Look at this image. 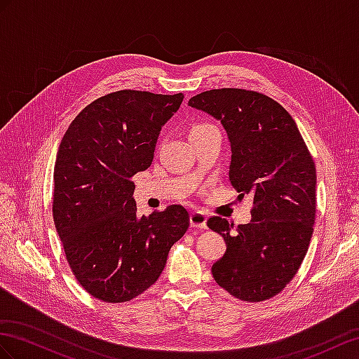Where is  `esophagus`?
Returning <instances> with one entry per match:
<instances>
[{
	"instance_id": "obj_1",
	"label": "esophagus",
	"mask_w": 359,
	"mask_h": 359,
	"mask_svg": "<svg viewBox=\"0 0 359 359\" xmlns=\"http://www.w3.org/2000/svg\"><path fill=\"white\" fill-rule=\"evenodd\" d=\"M206 222H208L206 214L205 212H200V210H196V212H191V215H189L191 227L206 229Z\"/></svg>"
}]
</instances>
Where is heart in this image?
<instances>
[{
  "instance_id": "b5f03b06",
  "label": "heart",
  "mask_w": 359,
  "mask_h": 359,
  "mask_svg": "<svg viewBox=\"0 0 359 359\" xmlns=\"http://www.w3.org/2000/svg\"><path fill=\"white\" fill-rule=\"evenodd\" d=\"M210 124H206V123H198V124H194L192 126V128H191V132L189 133H192V132H198V130H201V128H206V127H209Z\"/></svg>"
}]
</instances>
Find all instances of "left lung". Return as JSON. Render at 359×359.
<instances>
[{
    "instance_id": "8db88e82",
    "label": "left lung",
    "mask_w": 359,
    "mask_h": 359,
    "mask_svg": "<svg viewBox=\"0 0 359 359\" xmlns=\"http://www.w3.org/2000/svg\"><path fill=\"white\" fill-rule=\"evenodd\" d=\"M188 106L222 121L231 142L229 179L253 197L250 223L233 226L222 217L208 227L226 241L212 265L219 287L244 302L279 294L308 252L316 222V165L292 116L256 90H205Z\"/></svg>"
}]
</instances>
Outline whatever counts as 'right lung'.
<instances>
[{
  "label": "right lung",
  "instance_id": "right-lung-1",
  "mask_svg": "<svg viewBox=\"0 0 359 359\" xmlns=\"http://www.w3.org/2000/svg\"><path fill=\"white\" fill-rule=\"evenodd\" d=\"M183 94L116 90L92 101L63 135L54 163L53 218L76 279L90 296L123 303L159 279L189 215L171 205L136 214V172L151 165L162 126Z\"/></svg>",
  "mask_w": 359,
  "mask_h": 359
}]
</instances>
